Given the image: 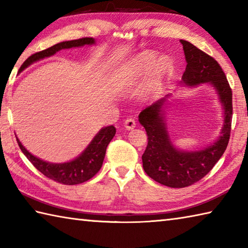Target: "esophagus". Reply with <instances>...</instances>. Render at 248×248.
Returning a JSON list of instances; mask_svg holds the SVG:
<instances>
[{
	"label": "esophagus",
	"instance_id": "1",
	"mask_svg": "<svg viewBox=\"0 0 248 248\" xmlns=\"http://www.w3.org/2000/svg\"><path fill=\"white\" fill-rule=\"evenodd\" d=\"M136 127V120L132 118H129L124 121V128L127 130H132Z\"/></svg>",
	"mask_w": 248,
	"mask_h": 248
}]
</instances>
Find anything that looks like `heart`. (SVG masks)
<instances>
[{"label": "heart", "instance_id": "heart-1", "mask_svg": "<svg viewBox=\"0 0 248 248\" xmlns=\"http://www.w3.org/2000/svg\"><path fill=\"white\" fill-rule=\"evenodd\" d=\"M169 65L167 57L161 56L157 60L156 53L143 52L130 61L124 67L121 74L129 84H137L150 74V87L146 91V96H150L163 82L169 69Z\"/></svg>", "mask_w": 248, "mask_h": 248}]
</instances>
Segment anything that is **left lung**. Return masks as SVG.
<instances>
[{
  "label": "left lung",
  "instance_id": "obj_1",
  "mask_svg": "<svg viewBox=\"0 0 248 248\" xmlns=\"http://www.w3.org/2000/svg\"><path fill=\"white\" fill-rule=\"evenodd\" d=\"M186 68L180 87L196 88L207 83L217 94L222 108L219 137L205 147L181 150L173 144L166 123L170 94L146 107L139 121L147 134V146L142 155L143 168L156 182L169 187H186L200 181L213 169L228 146L232 121V91L221 67L213 57L186 40H180Z\"/></svg>",
  "mask_w": 248,
  "mask_h": 248
}]
</instances>
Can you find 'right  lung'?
I'll use <instances>...</instances> for the list:
<instances>
[{
  "mask_svg": "<svg viewBox=\"0 0 248 248\" xmlns=\"http://www.w3.org/2000/svg\"><path fill=\"white\" fill-rule=\"evenodd\" d=\"M95 39L93 38H82L78 40H71V41L60 42L55 44V46L44 49V51L35 53L29 58H27L26 62L21 65L18 74L24 71L27 67L32 65L33 62L53 56L54 54H56L61 49L81 47L84 46H95ZM115 134L116 128L114 125L102 128L94 136L91 142L88 144V146L81 152V154H79L76 158L69 161H65V163H49V161L39 158V157L31 154L22 145L19 139L17 137L16 139L21 152L24 153L30 163L40 172L58 183L66 184V186H75V184H80L88 181V180L94 177L98 172V170L101 169L103 165V160H104L106 148L108 146L112 138L115 137Z\"/></svg>",
  "mask_w": 248,
  "mask_h": 248,
  "instance_id": "right-lung-1",
  "label": "right lung"
}]
</instances>
